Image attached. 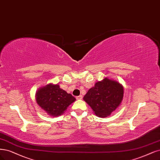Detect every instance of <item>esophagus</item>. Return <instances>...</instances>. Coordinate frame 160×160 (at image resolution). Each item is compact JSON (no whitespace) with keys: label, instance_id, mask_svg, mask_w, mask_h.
Segmentation results:
<instances>
[{"label":"esophagus","instance_id":"1","mask_svg":"<svg viewBox=\"0 0 160 160\" xmlns=\"http://www.w3.org/2000/svg\"><path fill=\"white\" fill-rule=\"evenodd\" d=\"M76 98L78 99V100H80V99H82V95L78 96V97H76Z\"/></svg>","mask_w":160,"mask_h":160}]
</instances>
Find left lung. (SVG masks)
I'll list each match as a JSON object with an SVG mask.
<instances>
[{
  "instance_id": "8db88e82",
  "label": "left lung",
  "mask_w": 160,
  "mask_h": 160,
  "mask_svg": "<svg viewBox=\"0 0 160 160\" xmlns=\"http://www.w3.org/2000/svg\"><path fill=\"white\" fill-rule=\"evenodd\" d=\"M123 87L108 78L96 82L84 96V101L99 117H106L116 110L123 98Z\"/></svg>"
}]
</instances>
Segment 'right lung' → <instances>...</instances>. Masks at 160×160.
<instances>
[{
	"mask_svg": "<svg viewBox=\"0 0 160 160\" xmlns=\"http://www.w3.org/2000/svg\"><path fill=\"white\" fill-rule=\"evenodd\" d=\"M36 98L38 105L53 117L62 115L69 104L75 101L74 97L60 89L59 85L52 84L38 90Z\"/></svg>",
	"mask_w": 160,
	"mask_h": 160,
	"instance_id": "add662e5",
	"label": "right lung"
}]
</instances>
